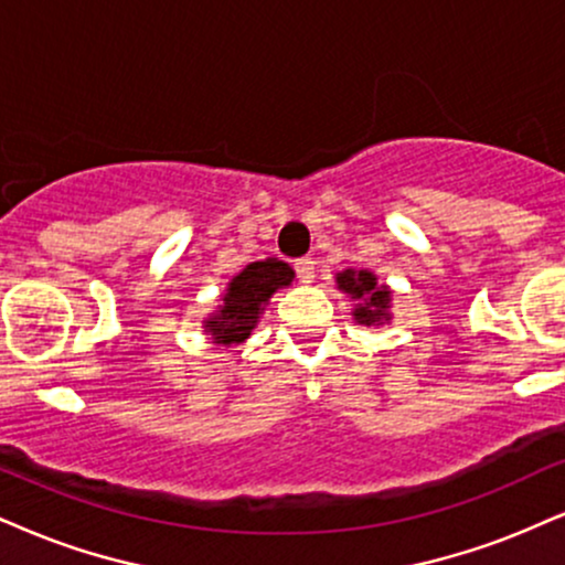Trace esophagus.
I'll use <instances>...</instances> for the list:
<instances>
[{"instance_id":"1","label":"esophagus","mask_w":565,"mask_h":565,"mask_svg":"<svg viewBox=\"0 0 565 565\" xmlns=\"http://www.w3.org/2000/svg\"><path fill=\"white\" fill-rule=\"evenodd\" d=\"M296 271L303 282H311L315 280V259H309V256H306V259H298Z\"/></svg>"}]
</instances>
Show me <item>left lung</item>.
<instances>
[{"mask_svg":"<svg viewBox=\"0 0 565 565\" xmlns=\"http://www.w3.org/2000/svg\"><path fill=\"white\" fill-rule=\"evenodd\" d=\"M338 288L343 290V294H351L359 301L356 309H353V317H356V322L380 324V322H385V319H390L387 317L390 290L385 288V285L380 288L377 277H374L372 271H366V269L340 271Z\"/></svg>","mask_w":565,"mask_h":565,"instance_id":"obj_1","label":"left lung"}]
</instances>
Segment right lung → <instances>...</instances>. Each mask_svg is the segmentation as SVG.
Here are the masks:
<instances>
[{
    "label": "right lung",
    "mask_w": 565,
    "mask_h": 565,
    "mask_svg": "<svg viewBox=\"0 0 565 565\" xmlns=\"http://www.w3.org/2000/svg\"><path fill=\"white\" fill-rule=\"evenodd\" d=\"M290 282H294V269L285 262L264 259L248 264L230 282L227 296L222 298L225 306H222V311L212 322H206V330L222 345L243 343L262 315V303H267L277 288H285Z\"/></svg>",
    "instance_id": "1"
}]
</instances>
